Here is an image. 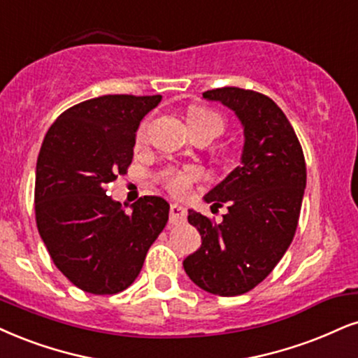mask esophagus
<instances>
[{
	"label": "esophagus",
	"mask_w": 358,
	"mask_h": 358,
	"mask_svg": "<svg viewBox=\"0 0 358 358\" xmlns=\"http://www.w3.org/2000/svg\"><path fill=\"white\" fill-rule=\"evenodd\" d=\"M187 210L186 207L179 206V204H171V222L172 224H178L180 220L186 219Z\"/></svg>",
	"instance_id": "obj_1"
}]
</instances>
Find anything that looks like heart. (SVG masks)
I'll list each match as a JSON object with an SVG mask.
<instances>
[{
	"mask_svg": "<svg viewBox=\"0 0 358 358\" xmlns=\"http://www.w3.org/2000/svg\"><path fill=\"white\" fill-rule=\"evenodd\" d=\"M187 122L191 131L196 134H209L210 138H217L226 129V121L219 113L204 106H191L187 109ZM148 132V122H141L136 132V143L141 144L145 141ZM156 179L161 180L169 191L176 194H182L192 187L194 182H199L204 179V171L199 167H174L166 166L156 172Z\"/></svg>",
	"mask_w": 358,
	"mask_h": 358,
	"instance_id": "heart-1",
	"label": "heart"
}]
</instances>
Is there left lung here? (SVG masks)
I'll return each instance as SVG.
<instances>
[{
    "label": "left lung",
    "mask_w": 358,
    "mask_h": 358,
    "mask_svg": "<svg viewBox=\"0 0 358 358\" xmlns=\"http://www.w3.org/2000/svg\"><path fill=\"white\" fill-rule=\"evenodd\" d=\"M202 96L236 111L245 144L242 164L204 197L213 210L227 204L222 222L189 210L202 245L184 260V271L206 292L234 297L259 285L289 249L306 189V157L289 119L262 92L231 86Z\"/></svg>",
    "instance_id": "1"
}]
</instances>
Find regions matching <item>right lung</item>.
Wrapping results in <instances>:
<instances>
[{"mask_svg":"<svg viewBox=\"0 0 358 358\" xmlns=\"http://www.w3.org/2000/svg\"><path fill=\"white\" fill-rule=\"evenodd\" d=\"M156 96L106 94L66 109L39 149L34 213L39 236L68 280L94 295L127 289L169 219L159 196L139 197L127 214L106 196L126 174L141 119Z\"/></svg>","mask_w":358,"mask_h":358,"instance_id":"obj_1","label":"right lung"}]
</instances>
